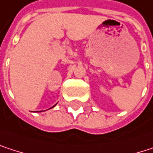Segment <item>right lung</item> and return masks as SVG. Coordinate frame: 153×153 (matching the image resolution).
Segmentation results:
<instances>
[{
  "instance_id": "right-lung-1",
  "label": "right lung",
  "mask_w": 153,
  "mask_h": 153,
  "mask_svg": "<svg viewBox=\"0 0 153 153\" xmlns=\"http://www.w3.org/2000/svg\"><path fill=\"white\" fill-rule=\"evenodd\" d=\"M53 107H54V106H53ZM53 107H51V108H53Z\"/></svg>"
}]
</instances>
